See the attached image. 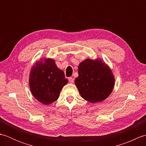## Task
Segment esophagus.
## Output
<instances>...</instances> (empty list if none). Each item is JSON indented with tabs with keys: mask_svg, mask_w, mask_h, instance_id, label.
<instances>
[{
	"mask_svg": "<svg viewBox=\"0 0 146 146\" xmlns=\"http://www.w3.org/2000/svg\"><path fill=\"white\" fill-rule=\"evenodd\" d=\"M68 80H69V82L71 83H73L74 82V79L72 77H70V78H68Z\"/></svg>",
	"mask_w": 146,
	"mask_h": 146,
	"instance_id": "1",
	"label": "esophagus"
}]
</instances>
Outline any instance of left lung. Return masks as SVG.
<instances>
[{
    "mask_svg": "<svg viewBox=\"0 0 146 146\" xmlns=\"http://www.w3.org/2000/svg\"><path fill=\"white\" fill-rule=\"evenodd\" d=\"M78 71L75 83L83 99L95 104L109 97L114 88L115 77L102 59H86L79 64Z\"/></svg>",
    "mask_w": 146,
    "mask_h": 146,
    "instance_id": "1",
    "label": "left lung"
}]
</instances>
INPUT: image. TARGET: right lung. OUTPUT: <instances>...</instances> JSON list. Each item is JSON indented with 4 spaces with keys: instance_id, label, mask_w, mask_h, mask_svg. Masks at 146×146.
Masks as SVG:
<instances>
[{
    "instance_id": "add662e5",
    "label": "right lung",
    "mask_w": 146,
    "mask_h": 146,
    "mask_svg": "<svg viewBox=\"0 0 146 146\" xmlns=\"http://www.w3.org/2000/svg\"><path fill=\"white\" fill-rule=\"evenodd\" d=\"M68 82L63 71L57 67L52 58H42L37 61L29 73V84L32 95L44 105H49L56 100Z\"/></svg>"
}]
</instances>
